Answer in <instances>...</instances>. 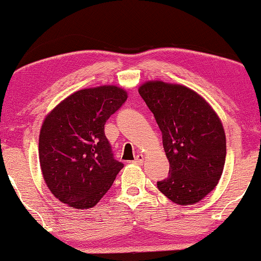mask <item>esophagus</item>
Masks as SVG:
<instances>
[{
    "instance_id": "obj_1",
    "label": "esophagus",
    "mask_w": 261,
    "mask_h": 261,
    "mask_svg": "<svg viewBox=\"0 0 261 261\" xmlns=\"http://www.w3.org/2000/svg\"><path fill=\"white\" fill-rule=\"evenodd\" d=\"M144 160H145V156L142 155V154H139L137 158H135L134 163L138 164V165H141V164H144Z\"/></svg>"
}]
</instances>
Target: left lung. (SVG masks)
Masks as SVG:
<instances>
[{"label":"left lung","instance_id":"8db88e82","mask_svg":"<svg viewBox=\"0 0 261 261\" xmlns=\"http://www.w3.org/2000/svg\"><path fill=\"white\" fill-rule=\"evenodd\" d=\"M139 94L155 117L170 163L169 177L156 183L179 205L198 203L219 183L226 162V134L212 106L190 88L148 81Z\"/></svg>","mask_w":261,"mask_h":261}]
</instances>
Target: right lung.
<instances>
[{
	"label": "right lung",
	"instance_id": "1",
	"mask_svg": "<svg viewBox=\"0 0 261 261\" xmlns=\"http://www.w3.org/2000/svg\"><path fill=\"white\" fill-rule=\"evenodd\" d=\"M127 97L116 85L82 89L46 115L39 162L46 185L62 203L92 208L113 185L123 164L114 159L105 124Z\"/></svg>",
	"mask_w": 261,
	"mask_h": 261
}]
</instances>
